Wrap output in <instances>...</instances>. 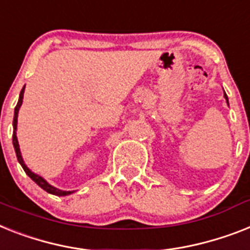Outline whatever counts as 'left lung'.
<instances>
[{
  "mask_svg": "<svg viewBox=\"0 0 250 250\" xmlns=\"http://www.w3.org/2000/svg\"><path fill=\"white\" fill-rule=\"evenodd\" d=\"M225 99H226V101H227V104H229V99H227V95H226V93H225Z\"/></svg>",
  "mask_w": 250,
  "mask_h": 250,
  "instance_id": "obj_1",
  "label": "left lung"
}]
</instances>
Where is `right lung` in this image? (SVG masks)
Returning a JSON list of instances; mask_svg holds the SVG:
<instances>
[{
    "label": "right lung",
    "mask_w": 250,
    "mask_h": 250,
    "mask_svg": "<svg viewBox=\"0 0 250 250\" xmlns=\"http://www.w3.org/2000/svg\"><path fill=\"white\" fill-rule=\"evenodd\" d=\"M24 87H23V90H21V92H20L19 101H18V104H16V106H15V111H14V121H13V127H14L13 144H14V149H15V153H16V158H18V162H19L20 166L23 167V169L25 171V173L28 174V176H29V177L32 178V180H33V181L36 182V184H37L40 188H43L44 191H47V192H50V194H52V195H58V196L69 195V194H72V191H62V190H59V188H54V186H51L50 184H47V182L44 181L43 178L41 177V176L33 173V172L30 171L29 168L26 167L25 163H24L23 158H21V154H20V149H19V143H18V137H16L15 131H16V125H18V113H19V109H20V106H21V103H23Z\"/></svg>",
    "instance_id": "obj_1"
}]
</instances>
